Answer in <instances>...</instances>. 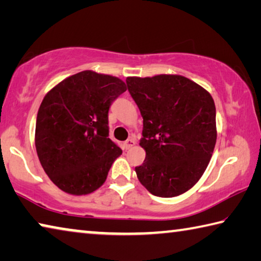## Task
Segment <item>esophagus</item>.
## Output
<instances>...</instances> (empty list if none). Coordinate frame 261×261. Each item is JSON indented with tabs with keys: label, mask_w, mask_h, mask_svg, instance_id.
Listing matches in <instances>:
<instances>
[{
	"label": "esophagus",
	"mask_w": 261,
	"mask_h": 261,
	"mask_svg": "<svg viewBox=\"0 0 261 261\" xmlns=\"http://www.w3.org/2000/svg\"><path fill=\"white\" fill-rule=\"evenodd\" d=\"M135 144H136V140L135 139H127V140L124 141V148L125 149H129V148H131L132 146H134Z\"/></svg>",
	"instance_id": "1"
}]
</instances>
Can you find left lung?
Instances as JSON below:
<instances>
[{
  "mask_svg": "<svg viewBox=\"0 0 261 261\" xmlns=\"http://www.w3.org/2000/svg\"><path fill=\"white\" fill-rule=\"evenodd\" d=\"M126 86L143 116L139 145L146 158L135 169L138 179L158 197L187 192L204 174L215 147L213 98L177 74L127 77Z\"/></svg>",
  "mask_w": 261,
  "mask_h": 261,
  "instance_id": "left-lung-1",
  "label": "left lung"
}]
</instances>
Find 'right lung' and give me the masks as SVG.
Segmentation results:
<instances>
[{
  "label": "right lung",
  "mask_w": 261,
  "mask_h": 261,
  "mask_svg": "<svg viewBox=\"0 0 261 261\" xmlns=\"http://www.w3.org/2000/svg\"><path fill=\"white\" fill-rule=\"evenodd\" d=\"M125 91L121 79L86 70L62 81L43 98L35 147L43 170L62 191L81 196L105 183L122 154L108 138V112Z\"/></svg>",
  "instance_id": "1"
}]
</instances>
